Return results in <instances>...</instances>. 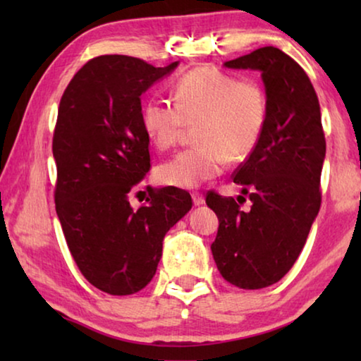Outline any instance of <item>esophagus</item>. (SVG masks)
I'll return each mask as SVG.
<instances>
[{
    "label": "esophagus",
    "mask_w": 361,
    "mask_h": 361,
    "mask_svg": "<svg viewBox=\"0 0 361 361\" xmlns=\"http://www.w3.org/2000/svg\"><path fill=\"white\" fill-rule=\"evenodd\" d=\"M192 195V202H194V205H202V204H205V197L200 192H192L191 194Z\"/></svg>",
    "instance_id": "obj_1"
}]
</instances>
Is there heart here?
<instances>
[{
	"label": "heart",
	"mask_w": 361,
	"mask_h": 361,
	"mask_svg": "<svg viewBox=\"0 0 361 361\" xmlns=\"http://www.w3.org/2000/svg\"><path fill=\"white\" fill-rule=\"evenodd\" d=\"M175 105L151 99L142 106L145 135L157 149L178 142L194 126L199 145L169 159L156 170L166 186L192 189L221 175L228 161H243L258 146L267 119L264 89L253 79H235L213 66H197L176 81Z\"/></svg>",
	"instance_id": "heart-1"
}]
</instances>
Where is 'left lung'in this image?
Here are the masks:
<instances>
[{"mask_svg": "<svg viewBox=\"0 0 361 361\" xmlns=\"http://www.w3.org/2000/svg\"><path fill=\"white\" fill-rule=\"evenodd\" d=\"M224 66L261 71L267 119L258 146L232 175L252 200L250 210L240 209L242 195L237 203L207 194L219 221L212 253L224 280L258 290L279 282L307 240L322 204L326 142L314 85L290 56L266 46Z\"/></svg>", "mask_w": 361, "mask_h": 361, "instance_id": "1", "label": "left lung"}]
</instances>
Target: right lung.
Here are the masks:
<instances>
[{
  "mask_svg": "<svg viewBox=\"0 0 361 361\" xmlns=\"http://www.w3.org/2000/svg\"><path fill=\"white\" fill-rule=\"evenodd\" d=\"M176 66L95 57L60 100L52 140L57 216L79 271L108 295H133L151 282L164 237L192 207L189 192L173 186L149 189L138 210L129 202L151 167L140 97Z\"/></svg>",
  "mask_w": 361,
  "mask_h": 361,
  "instance_id": "1",
  "label": "right lung"
}]
</instances>
